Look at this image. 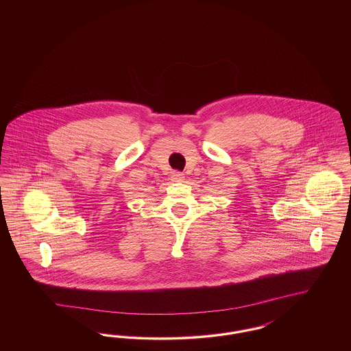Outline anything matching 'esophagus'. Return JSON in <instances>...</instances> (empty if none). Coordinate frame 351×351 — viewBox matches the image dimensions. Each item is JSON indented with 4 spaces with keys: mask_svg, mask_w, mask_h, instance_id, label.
Masks as SVG:
<instances>
[{
    "mask_svg": "<svg viewBox=\"0 0 351 351\" xmlns=\"http://www.w3.org/2000/svg\"><path fill=\"white\" fill-rule=\"evenodd\" d=\"M171 179H172L173 182H183L184 173L179 172V171H173L172 175H171Z\"/></svg>",
    "mask_w": 351,
    "mask_h": 351,
    "instance_id": "1",
    "label": "esophagus"
}]
</instances>
